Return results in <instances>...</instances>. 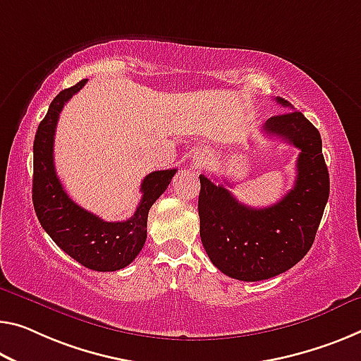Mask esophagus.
I'll list each match as a JSON object with an SVG mask.
<instances>
[{"mask_svg": "<svg viewBox=\"0 0 361 361\" xmlns=\"http://www.w3.org/2000/svg\"><path fill=\"white\" fill-rule=\"evenodd\" d=\"M204 163H207V157H204L203 153L197 154V157H195V166H197V168H202Z\"/></svg>", "mask_w": 361, "mask_h": 361, "instance_id": "obj_1", "label": "esophagus"}]
</instances>
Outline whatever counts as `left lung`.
<instances>
[{"label":"left lung","instance_id":"left-lung-1","mask_svg":"<svg viewBox=\"0 0 361 361\" xmlns=\"http://www.w3.org/2000/svg\"><path fill=\"white\" fill-rule=\"evenodd\" d=\"M282 106H292L276 98ZM263 132L300 149L290 192L266 208H252L223 184L200 174V237L212 263L238 281H263L286 273L312 248L329 198V173L323 142L300 111L266 121Z\"/></svg>","mask_w":361,"mask_h":361}]
</instances>
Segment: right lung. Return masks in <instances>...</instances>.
<instances>
[{
  "mask_svg": "<svg viewBox=\"0 0 361 361\" xmlns=\"http://www.w3.org/2000/svg\"><path fill=\"white\" fill-rule=\"evenodd\" d=\"M85 84L87 79L59 92L38 126L33 142L32 200L42 227L61 250L88 269L106 273L126 268L140 253L147 240L149 208L168 188L177 169L149 173L140 185L142 200L134 216L121 223L103 221L72 202L54 169V132L64 104Z\"/></svg>",
  "mask_w": 361,
  "mask_h": 361,
  "instance_id": "1",
  "label": "right lung"
}]
</instances>
